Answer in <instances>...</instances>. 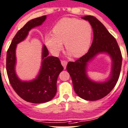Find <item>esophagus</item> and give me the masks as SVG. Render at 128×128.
<instances>
[{
	"label": "esophagus",
	"instance_id": "1",
	"mask_svg": "<svg viewBox=\"0 0 128 128\" xmlns=\"http://www.w3.org/2000/svg\"><path fill=\"white\" fill-rule=\"evenodd\" d=\"M61 64H62V65L63 66V67H64V68L66 69L67 64H68V62H67L66 60H62Z\"/></svg>",
	"mask_w": 128,
	"mask_h": 128
}]
</instances>
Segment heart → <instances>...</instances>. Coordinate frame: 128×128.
<instances>
[{"label": "heart", "instance_id": "heart-1", "mask_svg": "<svg viewBox=\"0 0 128 128\" xmlns=\"http://www.w3.org/2000/svg\"><path fill=\"white\" fill-rule=\"evenodd\" d=\"M92 37V27L86 20L74 18H63L57 22L52 28V34L45 35L46 46L54 54L62 48V43L74 57L86 54L89 48Z\"/></svg>", "mask_w": 128, "mask_h": 128}]
</instances>
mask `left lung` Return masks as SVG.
Here are the masks:
<instances>
[{
  "label": "left lung",
  "mask_w": 128,
  "mask_h": 128,
  "mask_svg": "<svg viewBox=\"0 0 128 128\" xmlns=\"http://www.w3.org/2000/svg\"><path fill=\"white\" fill-rule=\"evenodd\" d=\"M92 27L94 39L88 52L75 62H69L67 71L72 79L74 90L84 100L96 101L104 98L114 88L120 75L122 66L121 52L115 38L96 17L86 16ZM106 52L111 56L113 66L110 79L104 83H96L89 80L86 74L87 62L98 52Z\"/></svg>",
  "instance_id": "left-lung-1"
}]
</instances>
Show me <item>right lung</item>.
Listing matches in <instances>:
<instances>
[{"label":"right lung","instance_id":"add662e5","mask_svg":"<svg viewBox=\"0 0 128 128\" xmlns=\"http://www.w3.org/2000/svg\"><path fill=\"white\" fill-rule=\"evenodd\" d=\"M46 17L42 16L28 22L14 36L7 52L6 71L10 84L20 97L32 103H46L54 98L57 92V78L64 70L58 57L48 56V49L44 45L42 48L43 60L38 78L27 82L20 81L16 75L14 66L16 44L26 38L31 28L41 25Z\"/></svg>","mask_w":128,"mask_h":128}]
</instances>
